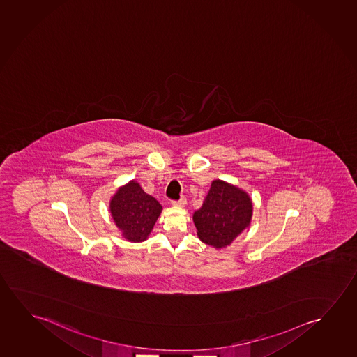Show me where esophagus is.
<instances>
[{
	"label": "esophagus",
	"mask_w": 357,
	"mask_h": 357,
	"mask_svg": "<svg viewBox=\"0 0 357 357\" xmlns=\"http://www.w3.org/2000/svg\"><path fill=\"white\" fill-rule=\"evenodd\" d=\"M174 206L184 207L186 205V199L184 197H181L178 202H172Z\"/></svg>",
	"instance_id": "34e87169"
}]
</instances>
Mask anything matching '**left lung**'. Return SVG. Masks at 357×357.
<instances>
[{
	"instance_id": "obj_1",
	"label": "left lung",
	"mask_w": 357,
	"mask_h": 357,
	"mask_svg": "<svg viewBox=\"0 0 357 357\" xmlns=\"http://www.w3.org/2000/svg\"><path fill=\"white\" fill-rule=\"evenodd\" d=\"M253 216V202L247 192L231 183L216 179L211 183L202 206L194 212L197 237L215 249L226 248L248 228Z\"/></svg>"
}]
</instances>
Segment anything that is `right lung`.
Returning a JSON list of instances; mask_svg holds the SVG:
<instances>
[{"label":"right lung","instance_id":"add662e5","mask_svg":"<svg viewBox=\"0 0 357 357\" xmlns=\"http://www.w3.org/2000/svg\"><path fill=\"white\" fill-rule=\"evenodd\" d=\"M109 211L121 236L132 243L145 242L160 218L162 206L139 183L120 186L109 202Z\"/></svg>","mask_w":357,"mask_h":357}]
</instances>
